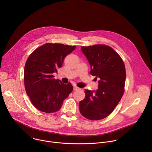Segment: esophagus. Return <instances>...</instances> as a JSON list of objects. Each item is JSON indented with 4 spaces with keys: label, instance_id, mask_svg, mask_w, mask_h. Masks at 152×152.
Here are the masks:
<instances>
[{
    "label": "esophagus",
    "instance_id": "obj_1",
    "mask_svg": "<svg viewBox=\"0 0 152 152\" xmlns=\"http://www.w3.org/2000/svg\"><path fill=\"white\" fill-rule=\"evenodd\" d=\"M79 90V88H78L77 86H73V90L74 91H76V90Z\"/></svg>",
    "mask_w": 152,
    "mask_h": 152
}]
</instances>
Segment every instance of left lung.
Wrapping results in <instances>:
<instances>
[{"mask_svg":"<svg viewBox=\"0 0 152 152\" xmlns=\"http://www.w3.org/2000/svg\"><path fill=\"white\" fill-rule=\"evenodd\" d=\"M81 50L90 64V74L99 80L97 90H85L79 111L88 120H102L112 113L124 94V64L112 48L104 45L82 46Z\"/></svg>","mask_w":152,"mask_h":152,"instance_id":"obj_1","label":"left lung"}]
</instances>
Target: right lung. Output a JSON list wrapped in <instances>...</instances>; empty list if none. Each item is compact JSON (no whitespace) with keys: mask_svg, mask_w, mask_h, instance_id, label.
I'll return each mask as SVG.
<instances>
[{"mask_svg":"<svg viewBox=\"0 0 152 152\" xmlns=\"http://www.w3.org/2000/svg\"><path fill=\"white\" fill-rule=\"evenodd\" d=\"M75 49V46L46 43L28 57L24 70L25 90L39 111L46 113L58 111L73 91L70 82L64 84L53 75L61 67L64 59Z\"/></svg>","mask_w":152,"mask_h":152,"instance_id":"right-lung-1","label":"right lung"}]
</instances>
